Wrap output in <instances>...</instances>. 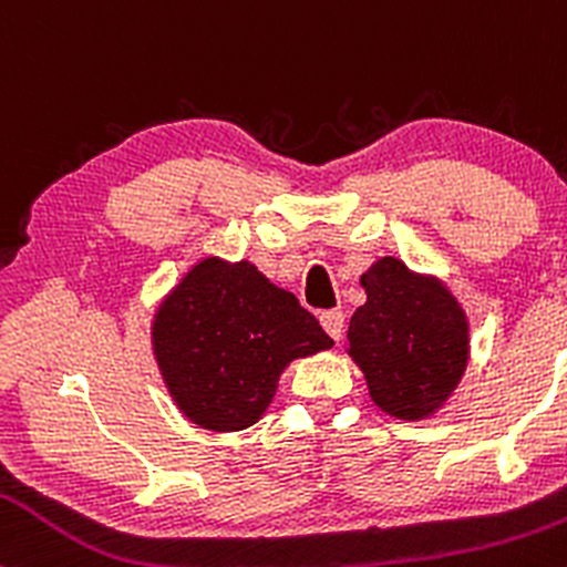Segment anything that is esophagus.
Returning <instances> with one entry per match:
<instances>
[{
    "mask_svg": "<svg viewBox=\"0 0 567 567\" xmlns=\"http://www.w3.org/2000/svg\"><path fill=\"white\" fill-rule=\"evenodd\" d=\"M320 322H322L324 333L333 338V341H341V336H343V311H338V309L322 311Z\"/></svg>",
    "mask_w": 567,
    "mask_h": 567,
    "instance_id": "1",
    "label": "esophagus"
}]
</instances>
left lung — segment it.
Masks as SVG:
<instances>
[{"label":"left lung","mask_w":567,"mask_h":567,"mask_svg":"<svg viewBox=\"0 0 567 567\" xmlns=\"http://www.w3.org/2000/svg\"><path fill=\"white\" fill-rule=\"evenodd\" d=\"M368 301L351 315L347 351L370 400L400 421H424L451 400L470 362V320L437 277L383 256L360 277Z\"/></svg>","instance_id":"left-lung-1"}]
</instances>
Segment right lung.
<instances>
[{"label": "right lung", "instance_id": "add662e5", "mask_svg": "<svg viewBox=\"0 0 567 567\" xmlns=\"http://www.w3.org/2000/svg\"><path fill=\"white\" fill-rule=\"evenodd\" d=\"M333 347L292 292L250 261L199 258L162 298L152 351L175 408L207 432L256 424L292 360Z\"/></svg>", "mask_w": 567, "mask_h": 567}]
</instances>
